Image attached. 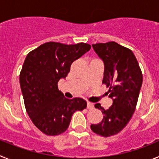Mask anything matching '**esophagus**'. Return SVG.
I'll use <instances>...</instances> for the list:
<instances>
[{"instance_id":"obj_1","label":"esophagus","mask_w":159,"mask_h":159,"mask_svg":"<svg viewBox=\"0 0 159 159\" xmlns=\"http://www.w3.org/2000/svg\"><path fill=\"white\" fill-rule=\"evenodd\" d=\"M87 107H88V109H92V108L94 107V103H92V102H87Z\"/></svg>"}]
</instances>
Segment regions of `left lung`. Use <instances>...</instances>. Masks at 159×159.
Wrapping results in <instances>:
<instances>
[{
    "mask_svg": "<svg viewBox=\"0 0 159 159\" xmlns=\"http://www.w3.org/2000/svg\"><path fill=\"white\" fill-rule=\"evenodd\" d=\"M95 53L104 64L102 84L109 87L113 103L105 110L99 103L95 108L103 114L102 122L92 124L91 129L103 137L121 131L131 119L139 95L143 74L134 53L116 42L92 44Z\"/></svg>",
    "mask_w": 159,
    "mask_h": 159,
    "instance_id": "obj_1",
    "label": "left lung"
}]
</instances>
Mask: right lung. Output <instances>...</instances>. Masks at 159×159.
Segmentation results:
<instances>
[{"mask_svg":"<svg viewBox=\"0 0 159 159\" xmlns=\"http://www.w3.org/2000/svg\"><path fill=\"white\" fill-rule=\"evenodd\" d=\"M91 49L88 43H43L27 55L20 74V84L27 113L32 123L47 135H58L67 129L76 111L87 107L81 98L69 99L59 91L73 61Z\"/></svg>","mask_w":159,"mask_h":159,"instance_id":"1","label":"right lung"}]
</instances>
